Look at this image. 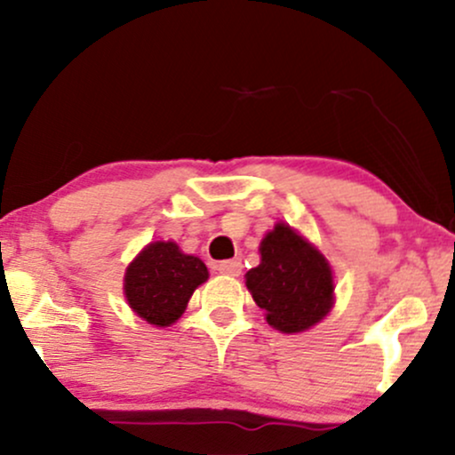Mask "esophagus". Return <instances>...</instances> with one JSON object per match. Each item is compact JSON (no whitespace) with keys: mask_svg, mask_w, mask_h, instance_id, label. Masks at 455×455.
I'll list each match as a JSON object with an SVG mask.
<instances>
[{"mask_svg":"<svg viewBox=\"0 0 455 455\" xmlns=\"http://www.w3.org/2000/svg\"><path fill=\"white\" fill-rule=\"evenodd\" d=\"M218 271L224 275H239L242 274V259H231V260H222L220 265H218Z\"/></svg>","mask_w":455,"mask_h":455,"instance_id":"1","label":"esophagus"}]
</instances>
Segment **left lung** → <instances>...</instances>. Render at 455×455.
Wrapping results in <instances>:
<instances>
[{"mask_svg":"<svg viewBox=\"0 0 455 455\" xmlns=\"http://www.w3.org/2000/svg\"><path fill=\"white\" fill-rule=\"evenodd\" d=\"M260 263L245 274L252 299L271 327L299 333L316 325L333 306L327 259L289 224H275L260 242Z\"/></svg>","mask_w":455,"mask_h":455,"instance_id":"obj_1","label":"left lung"}]
</instances>
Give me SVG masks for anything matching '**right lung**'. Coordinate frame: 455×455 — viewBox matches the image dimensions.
<instances>
[{
  "mask_svg": "<svg viewBox=\"0 0 455 455\" xmlns=\"http://www.w3.org/2000/svg\"><path fill=\"white\" fill-rule=\"evenodd\" d=\"M210 278L205 263L184 254L175 242H154L128 265L124 293L140 318L169 327L184 315L198 284Z\"/></svg>",
  "mask_w": 455,
  "mask_h": 455,
  "instance_id": "obj_1",
  "label": "right lung"
}]
</instances>
